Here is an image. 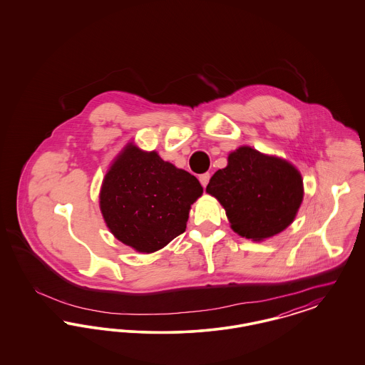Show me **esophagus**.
<instances>
[{
    "label": "esophagus",
    "mask_w": 365,
    "mask_h": 365,
    "mask_svg": "<svg viewBox=\"0 0 365 365\" xmlns=\"http://www.w3.org/2000/svg\"><path fill=\"white\" fill-rule=\"evenodd\" d=\"M209 179H210V175L207 173V174L200 175V182H201V185L204 186V187H207V185L209 183Z\"/></svg>",
    "instance_id": "1"
}]
</instances>
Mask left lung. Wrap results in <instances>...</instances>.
I'll use <instances>...</instances> for the list:
<instances>
[{
  "instance_id": "1",
  "label": "left lung",
  "mask_w": 365,
  "mask_h": 365,
  "mask_svg": "<svg viewBox=\"0 0 365 365\" xmlns=\"http://www.w3.org/2000/svg\"><path fill=\"white\" fill-rule=\"evenodd\" d=\"M207 192L226 210L234 232L261 242L294 222L304 200L301 173L282 157L240 146L210 178Z\"/></svg>"
}]
</instances>
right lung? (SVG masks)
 <instances>
[{"label": "right lung", "instance_id": "obj_1", "mask_svg": "<svg viewBox=\"0 0 365 365\" xmlns=\"http://www.w3.org/2000/svg\"><path fill=\"white\" fill-rule=\"evenodd\" d=\"M202 191L194 175L128 142L105 174L100 209L116 240L148 255L185 232Z\"/></svg>", "mask_w": 365, "mask_h": 365}]
</instances>
